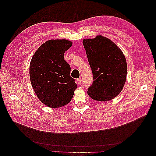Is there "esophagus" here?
<instances>
[{"label": "esophagus", "instance_id": "34e87169", "mask_svg": "<svg viewBox=\"0 0 156 156\" xmlns=\"http://www.w3.org/2000/svg\"><path fill=\"white\" fill-rule=\"evenodd\" d=\"M81 82H82L81 79H78L77 80V83L79 84V85H80V84H81Z\"/></svg>", "mask_w": 156, "mask_h": 156}]
</instances>
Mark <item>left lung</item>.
Returning a JSON list of instances; mask_svg holds the SVG:
<instances>
[{
    "mask_svg": "<svg viewBox=\"0 0 156 156\" xmlns=\"http://www.w3.org/2000/svg\"><path fill=\"white\" fill-rule=\"evenodd\" d=\"M94 81L88 88V94L96 101L112 100L124 88L127 75V63L122 51L107 37L97 36L84 39Z\"/></svg>",
    "mask_w": 156,
    "mask_h": 156,
    "instance_id": "1",
    "label": "left lung"
}]
</instances>
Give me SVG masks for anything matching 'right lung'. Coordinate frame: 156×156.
Masks as SVG:
<instances>
[{"mask_svg":"<svg viewBox=\"0 0 156 156\" xmlns=\"http://www.w3.org/2000/svg\"><path fill=\"white\" fill-rule=\"evenodd\" d=\"M72 42L50 40L42 44L33 55L29 74L37 97L49 107L67 105L74 95L77 84L69 75L71 68L64 54Z\"/></svg>","mask_w":156,"mask_h":156,"instance_id":"obj_1","label":"right lung"}]
</instances>
